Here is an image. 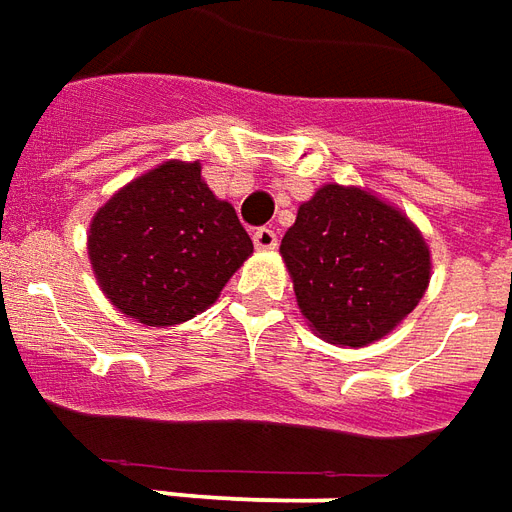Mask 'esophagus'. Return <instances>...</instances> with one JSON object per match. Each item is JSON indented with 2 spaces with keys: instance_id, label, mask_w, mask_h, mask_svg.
<instances>
[{
  "instance_id": "1",
  "label": "esophagus",
  "mask_w": 512,
  "mask_h": 512,
  "mask_svg": "<svg viewBox=\"0 0 512 512\" xmlns=\"http://www.w3.org/2000/svg\"><path fill=\"white\" fill-rule=\"evenodd\" d=\"M253 245L259 250H273L275 245H278V234L267 226L256 228V231H253Z\"/></svg>"
}]
</instances>
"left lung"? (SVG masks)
<instances>
[{
  "instance_id": "8db88e82",
  "label": "left lung",
  "mask_w": 512,
  "mask_h": 512,
  "mask_svg": "<svg viewBox=\"0 0 512 512\" xmlns=\"http://www.w3.org/2000/svg\"><path fill=\"white\" fill-rule=\"evenodd\" d=\"M297 306L322 339L375 342L408 317L430 281V250L411 220L375 195L328 184L281 239Z\"/></svg>"
}]
</instances>
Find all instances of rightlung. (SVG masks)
<instances>
[{"mask_svg": "<svg viewBox=\"0 0 512 512\" xmlns=\"http://www.w3.org/2000/svg\"><path fill=\"white\" fill-rule=\"evenodd\" d=\"M88 253L112 306L159 328L212 306L253 242L234 206L206 187L198 162H168L101 206Z\"/></svg>", "mask_w": 512, "mask_h": 512, "instance_id": "1", "label": "right lung"}]
</instances>
